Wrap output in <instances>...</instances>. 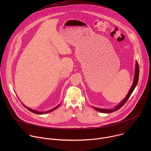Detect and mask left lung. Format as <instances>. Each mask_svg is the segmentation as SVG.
Returning <instances> with one entry per match:
<instances>
[{"label": "left lung", "instance_id": "obj_1", "mask_svg": "<svg viewBox=\"0 0 151 151\" xmlns=\"http://www.w3.org/2000/svg\"><path fill=\"white\" fill-rule=\"evenodd\" d=\"M136 68H135V73H134V80H133V83L132 84V86L131 87L130 90H129L127 95L126 96V97L124 99V100H122L118 105H116V106H115L114 108L113 109H101V108H99V107H94L95 110L99 111L101 113H112L114 111H116L117 110H118L119 109H120L121 107L126 103V101L128 100L129 97H130L131 94H132V93L133 92L134 88H136V85L138 83V81H139V64L138 62L136 61Z\"/></svg>", "mask_w": 151, "mask_h": 151}]
</instances>
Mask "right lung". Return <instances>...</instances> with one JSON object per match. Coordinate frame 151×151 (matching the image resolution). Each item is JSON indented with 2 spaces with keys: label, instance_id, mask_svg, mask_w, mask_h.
I'll return each mask as SVG.
<instances>
[{
  "label": "right lung",
  "instance_id": "right-lung-1",
  "mask_svg": "<svg viewBox=\"0 0 151 151\" xmlns=\"http://www.w3.org/2000/svg\"><path fill=\"white\" fill-rule=\"evenodd\" d=\"M22 104L26 107V108H27L29 111H30V112H33V113H34V114H39V115H42V114H47V113H49V112H52V111H54V110H55L56 109H57L58 107L60 106V103L59 104H58L57 106H55V107H54V108H52V109H50V110H48V111H45V112H40V111H37V110H34V109H31V108H30V107H27V106H26L24 104H23V103H22Z\"/></svg>",
  "mask_w": 151,
  "mask_h": 151
}]
</instances>
